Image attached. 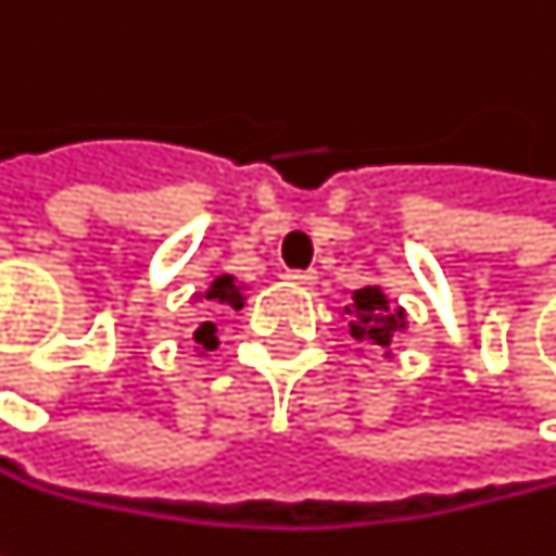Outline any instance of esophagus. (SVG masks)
I'll return each instance as SVG.
<instances>
[{
    "instance_id": "1",
    "label": "esophagus",
    "mask_w": 556,
    "mask_h": 556,
    "mask_svg": "<svg viewBox=\"0 0 556 556\" xmlns=\"http://www.w3.org/2000/svg\"><path fill=\"white\" fill-rule=\"evenodd\" d=\"M282 279H289V282H295V286H315L318 274H315V270H286Z\"/></svg>"
}]
</instances>
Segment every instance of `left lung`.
Returning <instances> with one entry per match:
<instances>
[{"mask_svg": "<svg viewBox=\"0 0 556 556\" xmlns=\"http://www.w3.org/2000/svg\"><path fill=\"white\" fill-rule=\"evenodd\" d=\"M341 318L351 328V338L367 348H380L383 357H392V341L408 331V315L399 302H392L383 286H361L341 308ZM364 351V348H361Z\"/></svg>", "mask_w": 556, "mask_h": 556, "instance_id": "1", "label": "left lung"}]
</instances>
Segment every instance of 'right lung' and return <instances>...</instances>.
I'll return each instance as SVG.
<instances>
[{
  "mask_svg": "<svg viewBox=\"0 0 556 556\" xmlns=\"http://www.w3.org/2000/svg\"><path fill=\"white\" fill-rule=\"evenodd\" d=\"M248 286L244 282H238V279L231 277V274H222V277H215L205 289H199L195 295H192V302L195 305H205V308H244V302H248ZM215 321H199V328L192 331V341H195V354L199 357H205L208 351H215L218 348V338H215Z\"/></svg>",
  "mask_w": 556,
  "mask_h": 556,
  "instance_id": "1",
  "label": "right lung"
}]
</instances>
